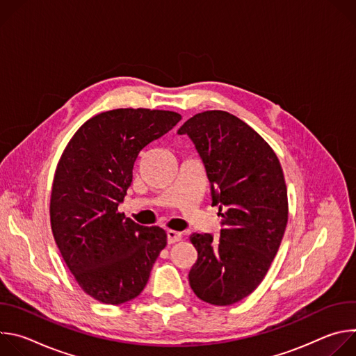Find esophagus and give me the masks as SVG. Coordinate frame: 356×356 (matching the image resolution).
Instances as JSON below:
<instances>
[{
	"label": "esophagus",
	"instance_id": "esophagus-1",
	"mask_svg": "<svg viewBox=\"0 0 356 356\" xmlns=\"http://www.w3.org/2000/svg\"><path fill=\"white\" fill-rule=\"evenodd\" d=\"M166 235H168V242L169 243H176V242H179L181 239V234L177 232V231H173V229H169L166 232Z\"/></svg>",
	"mask_w": 356,
	"mask_h": 356
}]
</instances>
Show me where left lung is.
Returning <instances> with one entry per match:
<instances>
[{
    "mask_svg": "<svg viewBox=\"0 0 356 356\" xmlns=\"http://www.w3.org/2000/svg\"><path fill=\"white\" fill-rule=\"evenodd\" d=\"M177 134L194 142L224 225L218 239L190 235V287L202 301L231 306L261 284L279 250L289 218L283 170L270 145L227 111L198 113Z\"/></svg>",
    "mask_w": 356,
    "mask_h": 356,
    "instance_id": "1",
    "label": "left lung"
}]
</instances>
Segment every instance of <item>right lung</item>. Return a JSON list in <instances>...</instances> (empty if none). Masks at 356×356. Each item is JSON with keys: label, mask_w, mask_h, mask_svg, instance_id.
I'll return each instance as SVG.
<instances>
[{"label": "right lung", "mask_w": 356, "mask_h": 356, "mask_svg": "<svg viewBox=\"0 0 356 356\" xmlns=\"http://www.w3.org/2000/svg\"><path fill=\"white\" fill-rule=\"evenodd\" d=\"M180 120L175 111L149 108L99 113L77 129L59 159L50 227L79 286L101 302L139 296L168 243L165 229L125 218L118 204L139 152Z\"/></svg>", "instance_id": "add662e5"}]
</instances>
